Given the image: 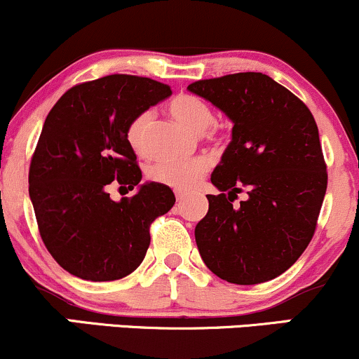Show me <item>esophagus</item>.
Here are the masks:
<instances>
[{
  "label": "esophagus",
  "instance_id": "1",
  "mask_svg": "<svg viewBox=\"0 0 359 359\" xmlns=\"http://www.w3.org/2000/svg\"><path fill=\"white\" fill-rule=\"evenodd\" d=\"M175 197H177V201H179V203H182L185 197H187V192H184V191H175Z\"/></svg>",
  "mask_w": 359,
  "mask_h": 359
}]
</instances>
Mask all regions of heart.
Here are the masks:
<instances>
[{
	"label": "heart",
	"mask_w": 359,
	"mask_h": 359,
	"mask_svg": "<svg viewBox=\"0 0 359 359\" xmlns=\"http://www.w3.org/2000/svg\"><path fill=\"white\" fill-rule=\"evenodd\" d=\"M168 113L194 133H204L212 126L214 111L208 101L194 94H177L167 104ZM151 123L150 111H143L126 128V142L137 155L145 154V135ZM209 170L208 160L191 162H156L148 167L147 175L156 184H163L177 191H191Z\"/></svg>",
	"instance_id": "obj_1"
}]
</instances>
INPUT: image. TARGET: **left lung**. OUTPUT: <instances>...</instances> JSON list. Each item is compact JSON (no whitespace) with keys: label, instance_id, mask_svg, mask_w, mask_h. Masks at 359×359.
<instances>
[{"label":"left lung","instance_id":"obj_1","mask_svg":"<svg viewBox=\"0 0 359 359\" xmlns=\"http://www.w3.org/2000/svg\"><path fill=\"white\" fill-rule=\"evenodd\" d=\"M191 93L233 123L214 168L219 191L196 226L201 258L238 285L269 282L290 269L314 236L327 189L319 130L295 94L262 72L192 82ZM240 191L247 199L232 208Z\"/></svg>","mask_w":359,"mask_h":359}]
</instances>
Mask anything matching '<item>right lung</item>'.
<instances>
[{"label": "right lung", "mask_w": 359, "mask_h": 359, "mask_svg": "<svg viewBox=\"0 0 359 359\" xmlns=\"http://www.w3.org/2000/svg\"><path fill=\"white\" fill-rule=\"evenodd\" d=\"M170 94L162 82L113 74L74 86L45 119L28 192L48 253L74 277L111 282L137 270L150 224L175 204L167 185L140 184L126 142L131 119ZM111 182L139 192L116 203L107 194Z\"/></svg>", "instance_id": "add662e5"}]
</instances>
